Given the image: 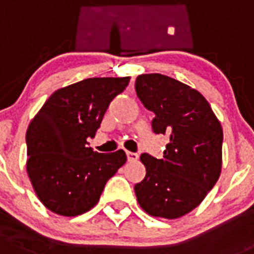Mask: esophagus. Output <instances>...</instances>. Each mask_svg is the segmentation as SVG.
I'll use <instances>...</instances> for the list:
<instances>
[{
	"instance_id": "34e87169",
	"label": "esophagus",
	"mask_w": 254,
	"mask_h": 254,
	"mask_svg": "<svg viewBox=\"0 0 254 254\" xmlns=\"http://www.w3.org/2000/svg\"><path fill=\"white\" fill-rule=\"evenodd\" d=\"M127 158L129 162H137L138 160V154H135V152H130V151H127Z\"/></svg>"
}]
</instances>
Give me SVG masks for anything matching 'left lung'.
<instances>
[{"instance_id":"obj_1","label":"left lung","mask_w":254,"mask_h":254,"mask_svg":"<svg viewBox=\"0 0 254 254\" xmlns=\"http://www.w3.org/2000/svg\"><path fill=\"white\" fill-rule=\"evenodd\" d=\"M135 92L155 117L156 134L168 135L162 159L142 154L145 179L134 187L146 213L176 219L203 201L222 171L223 130L202 94L163 74H142Z\"/></svg>"}]
</instances>
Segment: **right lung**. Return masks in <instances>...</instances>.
Segmentation results:
<instances>
[{
  "instance_id": "right-lung-1",
  "label": "right lung",
  "mask_w": 254,
  "mask_h": 254,
  "mask_svg": "<svg viewBox=\"0 0 254 254\" xmlns=\"http://www.w3.org/2000/svg\"><path fill=\"white\" fill-rule=\"evenodd\" d=\"M130 77L87 78L53 92L28 125L27 174L41 203L77 216L98 203L107 181L127 162L124 150L88 147L104 113Z\"/></svg>"
}]
</instances>
